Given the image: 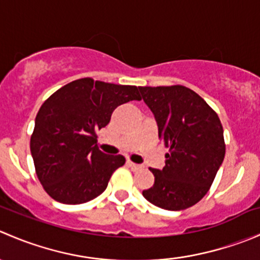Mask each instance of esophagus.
Returning a JSON list of instances; mask_svg holds the SVG:
<instances>
[{
  "instance_id": "1",
  "label": "esophagus",
  "mask_w": 260,
  "mask_h": 260,
  "mask_svg": "<svg viewBox=\"0 0 260 260\" xmlns=\"http://www.w3.org/2000/svg\"><path fill=\"white\" fill-rule=\"evenodd\" d=\"M127 166L129 167V169L132 170V171H138V170L142 169V166H141V165L133 164V162H131V161H127Z\"/></svg>"
}]
</instances>
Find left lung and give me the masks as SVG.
I'll use <instances>...</instances> for the list:
<instances>
[{
    "label": "left lung",
    "instance_id": "left-lung-1",
    "mask_svg": "<svg viewBox=\"0 0 260 260\" xmlns=\"http://www.w3.org/2000/svg\"><path fill=\"white\" fill-rule=\"evenodd\" d=\"M138 89L154 115L158 138L170 149L164 169H149L154 183L142 193L165 210H185L206 195L224 161L222 125L209 104L186 86Z\"/></svg>",
    "mask_w": 260,
    "mask_h": 260
}]
</instances>
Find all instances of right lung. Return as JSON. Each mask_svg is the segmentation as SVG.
<instances>
[{
	"instance_id": "add662e5",
	"label": "right lung",
	"mask_w": 260,
	"mask_h": 260,
	"mask_svg": "<svg viewBox=\"0 0 260 260\" xmlns=\"http://www.w3.org/2000/svg\"><path fill=\"white\" fill-rule=\"evenodd\" d=\"M141 101L135 85L83 78L49 96L35 119L30 149L36 175L49 196L69 205L93 200L123 166L120 154L96 147V131L106 127L118 106Z\"/></svg>"
}]
</instances>
